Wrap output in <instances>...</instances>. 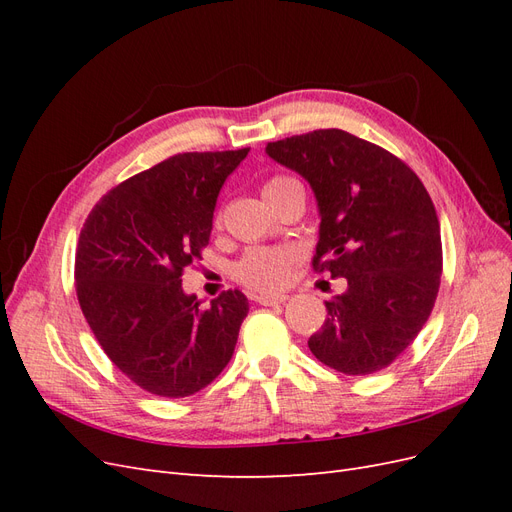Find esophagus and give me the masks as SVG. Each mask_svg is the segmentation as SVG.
<instances>
[{
    "instance_id": "obj_1",
    "label": "esophagus",
    "mask_w": 512,
    "mask_h": 512,
    "mask_svg": "<svg viewBox=\"0 0 512 512\" xmlns=\"http://www.w3.org/2000/svg\"><path fill=\"white\" fill-rule=\"evenodd\" d=\"M254 301L260 305L275 307V305H284L288 301V297L286 294H258V297H254Z\"/></svg>"
}]
</instances>
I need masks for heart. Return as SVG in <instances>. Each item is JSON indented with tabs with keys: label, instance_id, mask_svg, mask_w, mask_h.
I'll return each instance as SVG.
<instances>
[{
	"label": "heart",
	"instance_id": "1",
	"mask_svg": "<svg viewBox=\"0 0 512 512\" xmlns=\"http://www.w3.org/2000/svg\"><path fill=\"white\" fill-rule=\"evenodd\" d=\"M301 188L297 179L288 175H273L262 185V194L271 203L284 198L288 192ZM215 226H220V218H215ZM301 254L294 247H252L239 260L232 275L239 284L256 292H277L288 286L292 271L297 269Z\"/></svg>",
	"mask_w": 512,
	"mask_h": 512
}]
</instances>
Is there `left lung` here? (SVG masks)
<instances>
[{"label":"left lung","mask_w":512,"mask_h":512,"mask_svg":"<svg viewBox=\"0 0 512 512\" xmlns=\"http://www.w3.org/2000/svg\"><path fill=\"white\" fill-rule=\"evenodd\" d=\"M267 153L316 194L314 271L348 282L324 301L329 318L307 346L346 376L376 374L414 342L438 297L442 239L431 196L404 160L337 128L269 143Z\"/></svg>","instance_id":"obj_1"}]
</instances>
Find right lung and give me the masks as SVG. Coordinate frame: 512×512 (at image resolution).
<instances>
[{
	"label": "right lung",
	"mask_w": 512,
	"mask_h": 512,
	"mask_svg": "<svg viewBox=\"0 0 512 512\" xmlns=\"http://www.w3.org/2000/svg\"><path fill=\"white\" fill-rule=\"evenodd\" d=\"M247 151L177 153L106 192L83 224V316L113 365L151 395L198 393L235 352L245 294L226 290L203 307L181 275L209 245L215 200Z\"/></svg>",
	"instance_id": "add662e5"
}]
</instances>
